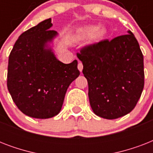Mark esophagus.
<instances>
[{"instance_id":"esophagus-1","label":"esophagus","mask_w":153,"mask_h":153,"mask_svg":"<svg viewBox=\"0 0 153 153\" xmlns=\"http://www.w3.org/2000/svg\"><path fill=\"white\" fill-rule=\"evenodd\" d=\"M78 69L79 70V71H82V69H83V65L81 62H79V64H78Z\"/></svg>"}]
</instances>
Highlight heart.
I'll return each mask as SVG.
<instances>
[{"label": "heart", "instance_id": "heart-1", "mask_svg": "<svg viewBox=\"0 0 153 153\" xmlns=\"http://www.w3.org/2000/svg\"><path fill=\"white\" fill-rule=\"evenodd\" d=\"M91 35L94 40H100L105 36V30L103 27L98 28L96 26H92V25L84 26L79 30V36L82 38L91 36Z\"/></svg>", "mask_w": 153, "mask_h": 153}]
</instances>
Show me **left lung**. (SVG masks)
Listing matches in <instances>:
<instances>
[{
  "mask_svg": "<svg viewBox=\"0 0 153 153\" xmlns=\"http://www.w3.org/2000/svg\"><path fill=\"white\" fill-rule=\"evenodd\" d=\"M128 34L83 47L77 57L83 64L94 113L116 119L130 113L145 84L144 57L137 40Z\"/></svg>",
  "mask_w": 153,
  "mask_h": 153,
  "instance_id": "8db88e82",
  "label": "left lung"
}]
</instances>
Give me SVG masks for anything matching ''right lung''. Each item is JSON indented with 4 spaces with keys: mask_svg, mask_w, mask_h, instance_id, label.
Returning a JSON list of instances; mask_svg holds the SVG:
<instances>
[{
    "mask_svg": "<svg viewBox=\"0 0 153 153\" xmlns=\"http://www.w3.org/2000/svg\"><path fill=\"white\" fill-rule=\"evenodd\" d=\"M51 26L49 18L23 32L8 58V91L18 109L34 118L57 115L68 86L80 74L77 60L65 64L45 48L57 35Z\"/></svg>",
    "mask_w": 153,
    "mask_h": 153,
    "instance_id": "right-lung-1",
    "label": "right lung"
}]
</instances>
